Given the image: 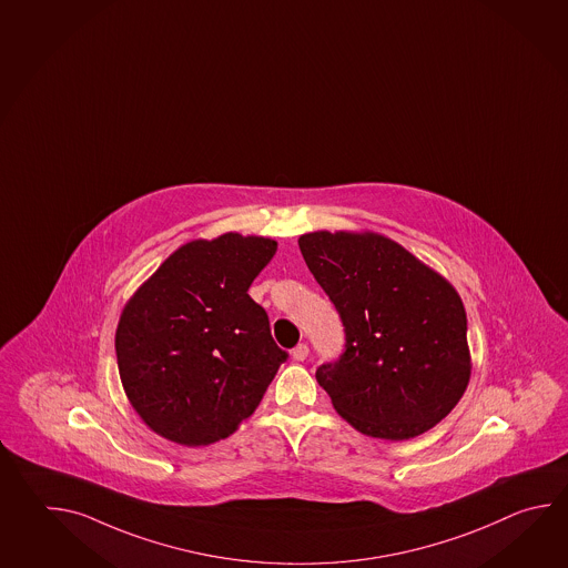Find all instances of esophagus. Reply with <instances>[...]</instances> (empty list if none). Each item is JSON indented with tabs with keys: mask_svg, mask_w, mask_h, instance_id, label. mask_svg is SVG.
<instances>
[{
	"mask_svg": "<svg viewBox=\"0 0 568 568\" xmlns=\"http://www.w3.org/2000/svg\"><path fill=\"white\" fill-rule=\"evenodd\" d=\"M307 354H310L307 344H300V346L293 347V352H291V356H293L295 362H303V359L307 358Z\"/></svg>",
	"mask_w": 568,
	"mask_h": 568,
	"instance_id": "obj_1",
	"label": "esophagus"
}]
</instances>
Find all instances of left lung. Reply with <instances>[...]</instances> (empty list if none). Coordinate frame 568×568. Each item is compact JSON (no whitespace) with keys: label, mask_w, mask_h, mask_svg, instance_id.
Masks as SVG:
<instances>
[{"label":"left lung","mask_w":568,"mask_h":568,"mask_svg":"<svg viewBox=\"0 0 568 568\" xmlns=\"http://www.w3.org/2000/svg\"><path fill=\"white\" fill-rule=\"evenodd\" d=\"M300 248L346 332L344 354L315 372L337 415L376 439L435 427L471 376L459 293L378 232H307Z\"/></svg>","instance_id":"8db88e82"}]
</instances>
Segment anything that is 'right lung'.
<instances>
[{"mask_svg": "<svg viewBox=\"0 0 568 568\" xmlns=\"http://www.w3.org/2000/svg\"><path fill=\"white\" fill-rule=\"evenodd\" d=\"M277 253L226 232L185 243L125 303L115 332L123 390L148 427L185 447L232 435L278 366L266 312L246 293Z\"/></svg>", "mask_w": 568, "mask_h": 568, "instance_id": "right-lung-1", "label": "right lung"}]
</instances>
